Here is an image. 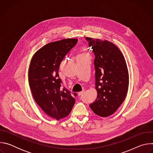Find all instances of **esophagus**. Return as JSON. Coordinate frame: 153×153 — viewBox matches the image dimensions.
<instances>
[{
	"label": "esophagus",
	"mask_w": 153,
	"mask_h": 153,
	"mask_svg": "<svg viewBox=\"0 0 153 153\" xmlns=\"http://www.w3.org/2000/svg\"><path fill=\"white\" fill-rule=\"evenodd\" d=\"M85 93V91L83 90V91H80V92H79L78 93V95L79 96H82V95H83V93Z\"/></svg>",
	"instance_id": "esophagus-1"
}]
</instances>
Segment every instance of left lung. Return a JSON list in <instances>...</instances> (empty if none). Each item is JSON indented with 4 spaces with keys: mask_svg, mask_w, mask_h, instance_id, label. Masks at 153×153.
Returning <instances> with one entry per match:
<instances>
[{
    "mask_svg": "<svg viewBox=\"0 0 153 153\" xmlns=\"http://www.w3.org/2000/svg\"><path fill=\"white\" fill-rule=\"evenodd\" d=\"M95 56L96 100L90 106L101 117L113 114L124 101L128 88L129 76L124 57L113 43L85 37Z\"/></svg>",
    "mask_w": 153,
    "mask_h": 153,
    "instance_id": "8db88e82",
    "label": "left lung"
}]
</instances>
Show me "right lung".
<instances>
[{"instance_id": "add662e5", "label": "right lung", "mask_w": 153, "mask_h": 153, "mask_svg": "<svg viewBox=\"0 0 153 153\" xmlns=\"http://www.w3.org/2000/svg\"><path fill=\"white\" fill-rule=\"evenodd\" d=\"M77 42L76 39H67L48 43L35 53L30 65L29 84L36 102L57 120L70 113L76 102L68 90L62 88L59 70L61 62ZM73 94L77 96L75 93Z\"/></svg>"}]
</instances>
